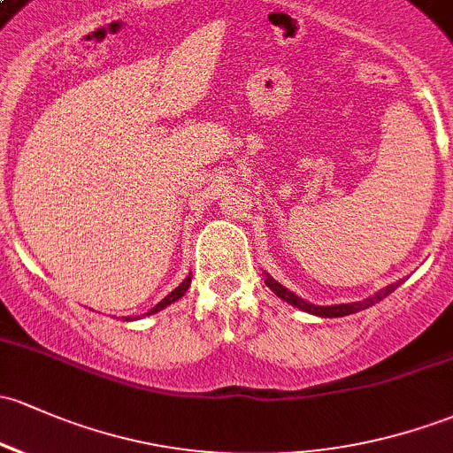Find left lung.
Segmentation results:
<instances>
[{"label":"left lung","instance_id":"8db88e82","mask_svg":"<svg viewBox=\"0 0 453 453\" xmlns=\"http://www.w3.org/2000/svg\"><path fill=\"white\" fill-rule=\"evenodd\" d=\"M265 274V285L270 287L272 291H274L276 296H279L280 300H285V303H289L291 306H296V309L304 311V313H311V315H318V318H343V315H352V313H358V311L363 309H369V306H373L376 303H380V300L387 298L391 291H395L397 287H400L403 280H397V283L393 285H387L384 289L376 291L373 296H369V298L365 300H358V303H348V304H330V306H319V304H311L306 303V300L300 298V296H296L294 291L287 289L285 285H280L279 280L272 279L267 272H264Z\"/></svg>","mask_w":453,"mask_h":453}]
</instances>
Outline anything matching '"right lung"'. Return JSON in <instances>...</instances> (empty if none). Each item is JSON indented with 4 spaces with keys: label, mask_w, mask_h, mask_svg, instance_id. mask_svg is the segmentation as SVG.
<instances>
[{
    "label": "right lung",
    "mask_w": 453,
    "mask_h": 453,
    "mask_svg": "<svg viewBox=\"0 0 453 453\" xmlns=\"http://www.w3.org/2000/svg\"><path fill=\"white\" fill-rule=\"evenodd\" d=\"M189 283H192V274H189V276H186V280H183V283H181V285H179V287H177V289H173V291H170V294L166 296V298H164V300H162V303H157V304H155V306H153V309H150L147 315H150V313H157V311L166 309V306H168V304L177 303V300H179V298H183V296H186V291H188V287H189ZM127 319H129V322H131V318H127Z\"/></svg>",
    "instance_id": "add662e5"
}]
</instances>
